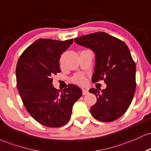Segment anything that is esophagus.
Wrapping results in <instances>:
<instances>
[{
  "label": "esophagus",
  "mask_w": 151,
  "mask_h": 151,
  "mask_svg": "<svg viewBox=\"0 0 151 151\" xmlns=\"http://www.w3.org/2000/svg\"><path fill=\"white\" fill-rule=\"evenodd\" d=\"M82 91H83V95H86V94L88 93V89L83 88Z\"/></svg>",
  "instance_id": "esophagus-1"
}]
</instances>
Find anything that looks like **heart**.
Here are the masks:
<instances>
[{"instance_id":"obj_1","label":"heart","mask_w":151,"mask_h":151,"mask_svg":"<svg viewBox=\"0 0 151 151\" xmlns=\"http://www.w3.org/2000/svg\"><path fill=\"white\" fill-rule=\"evenodd\" d=\"M73 81L80 85H84L86 83V79L84 75L80 73V74H77V75L74 76Z\"/></svg>"}]
</instances>
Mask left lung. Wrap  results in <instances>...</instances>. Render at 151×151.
Segmentation results:
<instances>
[{
  "instance_id": "obj_1",
  "label": "left lung",
  "mask_w": 151,
  "mask_h": 151,
  "mask_svg": "<svg viewBox=\"0 0 151 151\" xmlns=\"http://www.w3.org/2000/svg\"><path fill=\"white\" fill-rule=\"evenodd\" d=\"M74 40L96 54L93 83L104 80L107 85L103 91L89 90L97 98L90 109L91 115L103 122L118 119L130 106L136 87V68L129 48L123 41L104 32L85 35Z\"/></svg>"
}]
</instances>
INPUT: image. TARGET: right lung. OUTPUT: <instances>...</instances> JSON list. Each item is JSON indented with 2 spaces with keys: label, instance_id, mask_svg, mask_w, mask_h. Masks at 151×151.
<instances>
[{
  "label": "right lung",
  "instance_id": "add662e5",
  "mask_svg": "<svg viewBox=\"0 0 151 151\" xmlns=\"http://www.w3.org/2000/svg\"><path fill=\"white\" fill-rule=\"evenodd\" d=\"M73 43V39L40 38L25 49L17 63L20 96L30 116L43 126L58 128L66 124L74 103L82 96V90L76 85H68L61 93L53 85V76L60 72V55Z\"/></svg>",
  "mask_w": 151,
  "mask_h": 151
}]
</instances>
